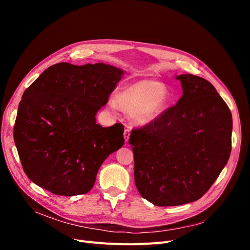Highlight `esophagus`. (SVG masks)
<instances>
[{"label": "esophagus", "instance_id": "34e87169", "mask_svg": "<svg viewBox=\"0 0 250 250\" xmlns=\"http://www.w3.org/2000/svg\"><path fill=\"white\" fill-rule=\"evenodd\" d=\"M129 135H130V129H129V127H126V128L125 129V133H124V136H125V142H127V141H128Z\"/></svg>", "mask_w": 250, "mask_h": 250}]
</instances>
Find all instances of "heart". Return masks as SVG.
<instances>
[{
    "label": "heart",
    "mask_w": 250,
    "mask_h": 250,
    "mask_svg": "<svg viewBox=\"0 0 250 250\" xmlns=\"http://www.w3.org/2000/svg\"><path fill=\"white\" fill-rule=\"evenodd\" d=\"M168 90L165 85L150 79H143L123 86L110 102L113 108L121 107L130 113L138 125L152 123L165 108Z\"/></svg>",
    "instance_id": "1"
}]
</instances>
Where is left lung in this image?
Here are the masks:
<instances>
[{"label": "left lung", "instance_id": "8db88e82", "mask_svg": "<svg viewBox=\"0 0 250 250\" xmlns=\"http://www.w3.org/2000/svg\"><path fill=\"white\" fill-rule=\"evenodd\" d=\"M183 94L147 125L132 130L135 183L155 206L198 201L213 186L231 153L232 114L206 79L176 77Z\"/></svg>", "mask_w": 250, "mask_h": 250}]
</instances>
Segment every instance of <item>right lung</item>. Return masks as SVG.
Wrapping results in <instances>:
<instances>
[{
  "label": "right lung",
  "instance_id": "1",
  "mask_svg": "<svg viewBox=\"0 0 250 250\" xmlns=\"http://www.w3.org/2000/svg\"><path fill=\"white\" fill-rule=\"evenodd\" d=\"M123 75L103 62H59L24 91L14 141L35 185L67 196L93 188L101 164L125 144L122 124L102 127L95 118Z\"/></svg>",
  "mask_w": 250,
  "mask_h": 250
}]
</instances>
